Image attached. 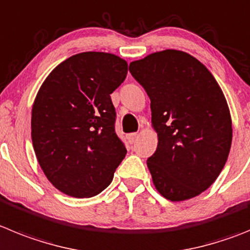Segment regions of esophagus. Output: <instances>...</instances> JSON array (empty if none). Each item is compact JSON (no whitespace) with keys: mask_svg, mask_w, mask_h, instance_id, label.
I'll return each mask as SVG.
<instances>
[{"mask_svg":"<svg viewBox=\"0 0 250 250\" xmlns=\"http://www.w3.org/2000/svg\"><path fill=\"white\" fill-rule=\"evenodd\" d=\"M137 136H139V135L135 134V132H134V134H129V135H127V141H129L130 145H132V144H134L135 141H136Z\"/></svg>","mask_w":250,"mask_h":250,"instance_id":"obj_1","label":"esophagus"}]
</instances>
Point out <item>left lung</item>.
I'll return each mask as SVG.
<instances>
[{
	"label": "left lung",
	"instance_id": "1",
	"mask_svg": "<svg viewBox=\"0 0 250 250\" xmlns=\"http://www.w3.org/2000/svg\"><path fill=\"white\" fill-rule=\"evenodd\" d=\"M151 100L157 148L152 182L172 202L198 196L217 180L232 145V119L212 73L191 54L166 49L130 63Z\"/></svg>",
	"mask_w": 250,
	"mask_h": 250
}]
</instances>
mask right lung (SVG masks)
<instances>
[{
  "mask_svg": "<svg viewBox=\"0 0 250 250\" xmlns=\"http://www.w3.org/2000/svg\"><path fill=\"white\" fill-rule=\"evenodd\" d=\"M127 63L104 52L75 54L45 78L32 106V143L41 168L63 193L89 198L113 181L126 148L115 134L110 94Z\"/></svg>",
  "mask_w": 250,
  "mask_h": 250,
  "instance_id": "right-lung-1",
  "label": "right lung"
}]
</instances>
